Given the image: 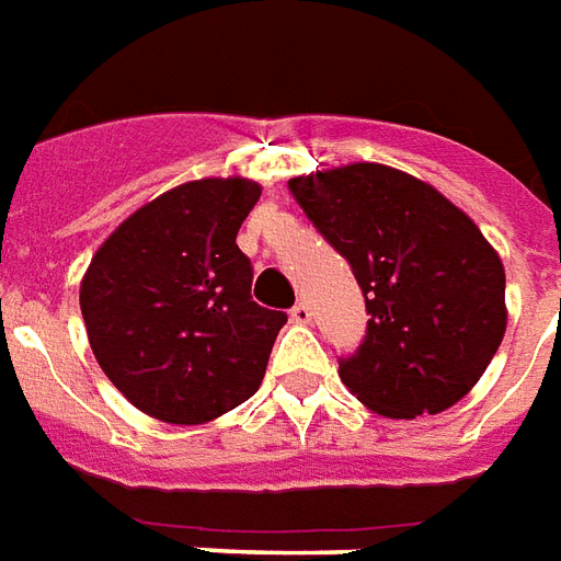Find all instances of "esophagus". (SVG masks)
Masks as SVG:
<instances>
[{"label":"esophagus","mask_w":561,"mask_h":561,"mask_svg":"<svg viewBox=\"0 0 561 561\" xmlns=\"http://www.w3.org/2000/svg\"><path fill=\"white\" fill-rule=\"evenodd\" d=\"M290 320H294V323H309L311 309L306 306V302H297V306L290 309Z\"/></svg>","instance_id":"esophagus-1"}]
</instances>
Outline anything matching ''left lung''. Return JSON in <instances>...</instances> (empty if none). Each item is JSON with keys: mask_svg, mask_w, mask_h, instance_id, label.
<instances>
[{"mask_svg": "<svg viewBox=\"0 0 561 561\" xmlns=\"http://www.w3.org/2000/svg\"><path fill=\"white\" fill-rule=\"evenodd\" d=\"M353 267L367 335L337 376L382 417L459 403L506 335V271L480 226L430 182L374 161L288 182Z\"/></svg>", "mask_w": 561, "mask_h": 561, "instance_id": "left-lung-1", "label": "left lung"}]
</instances>
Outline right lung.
<instances>
[{
  "label": "right lung",
  "mask_w": 561,
  "mask_h": 561,
  "mask_svg": "<svg viewBox=\"0 0 561 561\" xmlns=\"http://www.w3.org/2000/svg\"><path fill=\"white\" fill-rule=\"evenodd\" d=\"M259 196L241 176L170 187L128 214L81 276L93 356L156 421H217L262 385L288 318L252 302L250 259L234 241Z\"/></svg>",
  "instance_id": "obj_1"
}]
</instances>
